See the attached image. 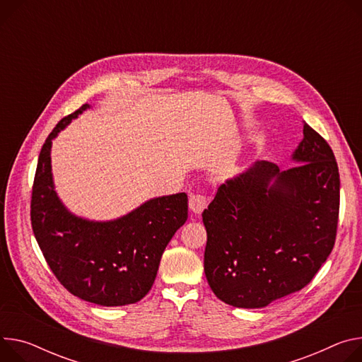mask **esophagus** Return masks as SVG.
<instances>
[{"mask_svg":"<svg viewBox=\"0 0 362 362\" xmlns=\"http://www.w3.org/2000/svg\"><path fill=\"white\" fill-rule=\"evenodd\" d=\"M208 206V198L204 193H192L189 198V208L194 214H202Z\"/></svg>","mask_w":362,"mask_h":362,"instance_id":"34e87169","label":"esophagus"}]
</instances>
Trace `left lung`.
<instances>
[{
  "instance_id": "8db88e82",
  "label": "left lung",
  "mask_w": 362,
  "mask_h": 362,
  "mask_svg": "<svg viewBox=\"0 0 362 362\" xmlns=\"http://www.w3.org/2000/svg\"><path fill=\"white\" fill-rule=\"evenodd\" d=\"M303 136L293 154L298 166L280 172L272 161H257L221 185L202 214L205 274L228 305L264 308L302 290L335 245L338 163L331 146L306 122Z\"/></svg>"
}]
</instances>
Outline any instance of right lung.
Masks as SVG:
<instances>
[{
  "label": "right lung",
  "instance_id": "right-lung-1",
  "mask_svg": "<svg viewBox=\"0 0 362 362\" xmlns=\"http://www.w3.org/2000/svg\"><path fill=\"white\" fill-rule=\"evenodd\" d=\"M63 117L46 139L31 187V228L60 284L101 306L141 300L151 288L160 258L187 219V194L156 198L111 222H89L66 211L53 189L52 140L82 111Z\"/></svg>",
  "mask_w": 362,
  "mask_h": 362
}]
</instances>
